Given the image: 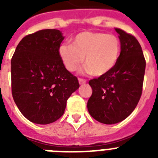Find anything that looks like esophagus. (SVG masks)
Instances as JSON below:
<instances>
[{"instance_id":"obj_1","label":"esophagus","mask_w":158,"mask_h":158,"mask_svg":"<svg viewBox=\"0 0 158 158\" xmlns=\"http://www.w3.org/2000/svg\"><path fill=\"white\" fill-rule=\"evenodd\" d=\"M78 81H79V84L80 85H85L86 83V81L85 79H82V78H79L78 79Z\"/></svg>"}]
</instances>
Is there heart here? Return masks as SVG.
I'll return each mask as SVG.
<instances>
[{"label": "heart", "instance_id": "b5f03b06", "mask_svg": "<svg viewBox=\"0 0 158 158\" xmlns=\"http://www.w3.org/2000/svg\"><path fill=\"white\" fill-rule=\"evenodd\" d=\"M118 37L102 32L85 31L77 35L72 44L63 43L59 55L66 69L75 71L83 62L86 72L97 77L107 74L115 66L120 55Z\"/></svg>", "mask_w": 158, "mask_h": 158}]
</instances>
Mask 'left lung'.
<instances>
[{
  "label": "left lung",
  "instance_id": "left-lung-1",
  "mask_svg": "<svg viewBox=\"0 0 158 158\" xmlns=\"http://www.w3.org/2000/svg\"><path fill=\"white\" fill-rule=\"evenodd\" d=\"M119 35L120 55L107 74L89 81L93 93L87 104L89 114L98 122L115 124L124 120L140 100L146 60L135 36L115 28Z\"/></svg>",
  "mask_w": 158,
  "mask_h": 158
}]
</instances>
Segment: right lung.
Instances as JSON below:
<instances>
[{
    "mask_svg": "<svg viewBox=\"0 0 158 158\" xmlns=\"http://www.w3.org/2000/svg\"><path fill=\"white\" fill-rule=\"evenodd\" d=\"M63 40L57 29L39 31L22 39L12 58V97L23 116L34 123L58 120L80 86L59 55Z\"/></svg>",
    "mask_w": 158,
    "mask_h": 158,
    "instance_id": "1",
    "label": "right lung"
}]
</instances>
